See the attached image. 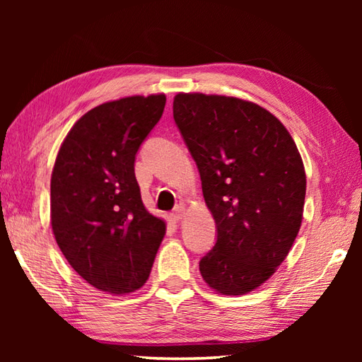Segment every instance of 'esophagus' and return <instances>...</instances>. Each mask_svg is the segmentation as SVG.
Masks as SVG:
<instances>
[{
	"label": "esophagus",
	"mask_w": 362,
	"mask_h": 362,
	"mask_svg": "<svg viewBox=\"0 0 362 362\" xmlns=\"http://www.w3.org/2000/svg\"><path fill=\"white\" fill-rule=\"evenodd\" d=\"M183 214H185V206L177 205L175 209L171 211V214H169V218L175 222V221H180L183 218Z\"/></svg>",
	"instance_id": "1"
}]
</instances>
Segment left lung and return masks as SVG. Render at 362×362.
I'll return each instance as SVG.
<instances>
[{"label":"left lung","instance_id":"1","mask_svg":"<svg viewBox=\"0 0 362 362\" xmlns=\"http://www.w3.org/2000/svg\"><path fill=\"white\" fill-rule=\"evenodd\" d=\"M173 113L218 228L199 271L221 294H247L283 263L300 230L302 157L286 127L253 103L179 93Z\"/></svg>","mask_w":362,"mask_h":362}]
</instances>
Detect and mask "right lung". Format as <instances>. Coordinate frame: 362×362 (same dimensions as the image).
<instances>
[{"label": "right lung", "instance_id": "obj_1", "mask_svg": "<svg viewBox=\"0 0 362 362\" xmlns=\"http://www.w3.org/2000/svg\"><path fill=\"white\" fill-rule=\"evenodd\" d=\"M165 104V95H151L95 107L71 127L54 163L57 245L83 280L109 294L143 286L165 236V222L144 209L134 168Z\"/></svg>", "mask_w": 362, "mask_h": 362}]
</instances>
